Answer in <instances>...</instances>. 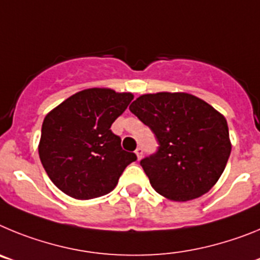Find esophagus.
Segmentation results:
<instances>
[{"mask_svg": "<svg viewBox=\"0 0 260 260\" xmlns=\"http://www.w3.org/2000/svg\"><path fill=\"white\" fill-rule=\"evenodd\" d=\"M134 152H135V155H137L138 160H141L142 156H143V150H142V147H138V148L134 151Z\"/></svg>", "mask_w": 260, "mask_h": 260, "instance_id": "34e87169", "label": "esophagus"}]
</instances>
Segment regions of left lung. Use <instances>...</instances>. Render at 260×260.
<instances>
[{"instance_id": "obj_1", "label": "left lung", "mask_w": 260, "mask_h": 260, "mask_svg": "<svg viewBox=\"0 0 260 260\" xmlns=\"http://www.w3.org/2000/svg\"><path fill=\"white\" fill-rule=\"evenodd\" d=\"M150 126L158 151L141 161L151 186L169 201L187 202L210 191L232 151L226 119L186 92L142 95L128 107Z\"/></svg>"}]
</instances>
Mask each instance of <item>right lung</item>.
I'll list each match as a JSON object with an SVG mask.
<instances>
[{
	"label": "right lung",
	"instance_id": "right-lung-1",
	"mask_svg": "<svg viewBox=\"0 0 260 260\" xmlns=\"http://www.w3.org/2000/svg\"><path fill=\"white\" fill-rule=\"evenodd\" d=\"M134 95L112 88H87L74 93L45 116L39 156L50 181L79 201L108 194L118 183L133 152L121 147L110 126Z\"/></svg>",
	"mask_w": 260,
	"mask_h": 260
}]
</instances>
